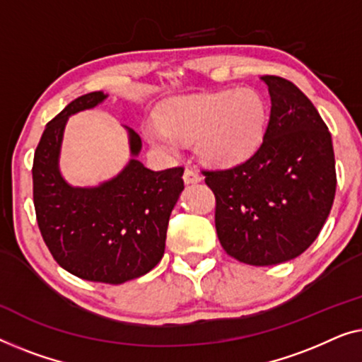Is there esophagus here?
<instances>
[{"label":"esophagus","instance_id":"obj_1","mask_svg":"<svg viewBox=\"0 0 362 362\" xmlns=\"http://www.w3.org/2000/svg\"><path fill=\"white\" fill-rule=\"evenodd\" d=\"M203 180V177L198 174L195 169H185L183 172V182L187 183V185H193V183H200Z\"/></svg>","mask_w":362,"mask_h":362}]
</instances>
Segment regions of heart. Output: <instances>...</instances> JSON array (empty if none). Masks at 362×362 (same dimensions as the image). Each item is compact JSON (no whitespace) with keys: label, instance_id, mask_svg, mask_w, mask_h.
I'll return each instance as SVG.
<instances>
[{"label":"heart","instance_id":"1","mask_svg":"<svg viewBox=\"0 0 362 362\" xmlns=\"http://www.w3.org/2000/svg\"><path fill=\"white\" fill-rule=\"evenodd\" d=\"M157 119L142 124V134L160 154H179L180 144L195 141L205 164L230 169L261 149L269 124L264 96L252 88L180 95L165 100Z\"/></svg>","mask_w":362,"mask_h":362}]
</instances>
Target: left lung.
<instances>
[{
    "label": "left lung",
    "mask_w": 362,
    "mask_h": 362,
    "mask_svg": "<svg viewBox=\"0 0 362 362\" xmlns=\"http://www.w3.org/2000/svg\"><path fill=\"white\" fill-rule=\"evenodd\" d=\"M271 95L266 139L251 159L205 172L216 197L225 251L251 266L287 262L307 251L332 211L336 170L332 134L292 81L261 77Z\"/></svg>",
    "instance_id": "1"
}]
</instances>
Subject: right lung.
<instances>
[{
  "label": "right lung",
  "mask_w": 362,
  "mask_h": 362,
  "mask_svg": "<svg viewBox=\"0 0 362 362\" xmlns=\"http://www.w3.org/2000/svg\"><path fill=\"white\" fill-rule=\"evenodd\" d=\"M106 98L103 91L78 96L45 126L34 154V206L40 234L60 267L85 281L124 284L144 276L164 256L183 169L154 172L142 165L141 137L124 126L131 157L118 174L90 187L65 180L60 151L67 121Z\"/></svg>",
  "instance_id": "add662e5"
}]
</instances>
